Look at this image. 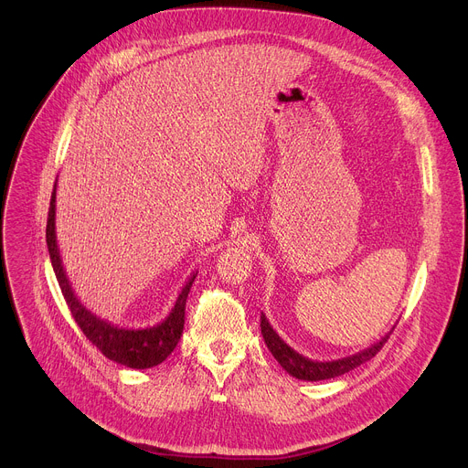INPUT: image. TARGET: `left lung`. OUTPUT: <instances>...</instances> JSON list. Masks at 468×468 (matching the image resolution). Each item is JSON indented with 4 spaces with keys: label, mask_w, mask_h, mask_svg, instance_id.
<instances>
[{
    "label": "left lung",
    "mask_w": 468,
    "mask_h": 468,
    "mask_svg": "<svg viewBox=\"0 0 468 468\" xmlns=\"http://www.w3.org/2000/svg\"><path fill=\"white\" fill-rule=\"evenodd\" d=\"M396 325V324H394ZM394 325L390 327V331L387 335H383L379 341H376L374 345H370L368 348L335 359V361H314L309 359L302 354H298L294 348H291L280 335L276 333V329L271 325L269 318L264 316V313H261V333H262V339L264 345L269 346V350L272 352V356L276 357V361L296 379H303V381H320V379H331V378H337L343 376L354 368H357L359 365L370 361L387 343L388 335L392 333Z\"/></svg>",
    "instance_id": "left-lung-1"
}]
</instances>
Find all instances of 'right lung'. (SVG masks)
Instances as JSON below:
<instances>
[{
  "label": "right lung",
  "mask_w": 468,
  "mask_h": 468,
  "mask_svg": "<svg viewBox=\"0 0 468 468\" xmlns=\"http://www.w3.org/2000/svg\"><path fill=\"white\" fill-rule=\"evenodd\" d=\"M55 194H57V181L51 192L49 202V213H48V226H46V242L48 251L51 259L53 272L57 276L58 287L62 291V296L70 307L72 316L76 318L78 325L85 333V337L111 361L123 365L127 368H152L161 365L177 346L183 325H185V303L186 296L190 292V287L196 280L197 272H192L190 278L185 282L181 292L177 294V300L168 313V316L148 327H120L98 314H94L89 307L81 303V300L76 296L69 276L62 266V257L57 246V235H55Z\"/></svg>",
  "instance_id": "add662e5"
}]
</instances>
